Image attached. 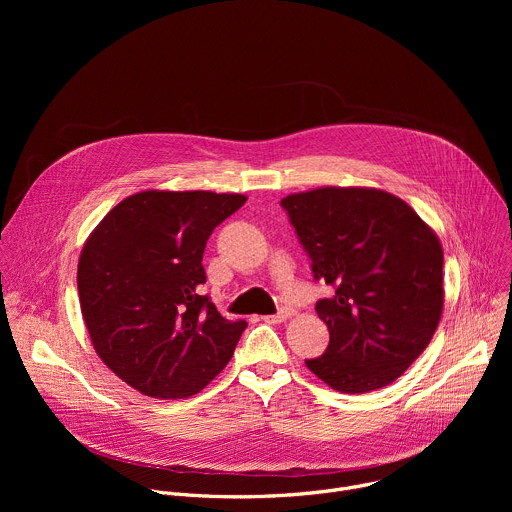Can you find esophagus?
I'll return each mask as SVG.
<instances>
[{
  "instance_id": "obj_1",
  "label": "esophagus",
  "mask_w": 512,
  "mask_h": 512,
  "mask_svg": "<svg viewBox=\"0 0 512 512\" xmlns=\"http://www.w3.org/2000/svg\"><path fill=\"white\" fill-rule=\"evenodd\" d=\"M291 316H294V312H291L289 308H281L277 314H273V316H263V320L265 322H271V324H281V322H285V320H289Z\"/></svg>"
}]
</instances>
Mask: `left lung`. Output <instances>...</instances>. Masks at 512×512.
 <instances>
[{"mask_svg":"<svg viewBox=\"0 0 512 512\" xmlns=\"http://www.w3.org/2000/svg\"><path fill=\"white\" fill-rule=\"evenodd\" d=\"M314 279L332 285L316 304L330 344L306 367L340 393L391 385L427 348L444 310V249L399 196L324 186L281 200Z\"/></svg>","mask_w":512,"mask_h":512,"instance_id":"obj_1","label":"left lung"}]
</instances>
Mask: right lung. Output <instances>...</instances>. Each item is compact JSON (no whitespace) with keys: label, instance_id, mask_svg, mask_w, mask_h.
<instances>
[{"label":"right lung","instance_id":"obj_1","mask_svg":"<svg viewBox=\"0 0 512 512\" xmlns=\"http://www.w3.org/2000/svg\"><path fill=\"white\" fill-rule=\"evenodd\" d=\"M245 194L143 190L113 206L83 245L79 300L93 348L135 391L154 399L200 393L247 328L200 296L202 253Z\"/></svg>","mask_w":512,"mask_h":512}]
</instances>
